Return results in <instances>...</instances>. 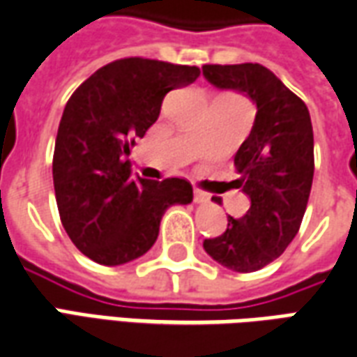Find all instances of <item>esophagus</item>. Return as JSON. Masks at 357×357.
<instances>
[{
  "label": "esophagus",
  "instance_id": "esophagus-1",
  "mask_svg": "<svg viewBox=\"0 0 357 357\" xmlns=\"http://www.w3.org/2000/svg\"><path fill=\"white\" fill-rule=\"evenodd\" d=\"M193 201L195 204H204V202H208V195H204L202 191H195Z\"/></svg>",
  "mask_w": 357,
  "mask_h": 357
}]
</instances>
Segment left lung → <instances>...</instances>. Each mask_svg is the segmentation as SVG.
<instances>
[{"label": "left lung", "mask_w": 357, "mask_h": 357, "mask_svg": "<svg viewBox=\"0 0 357 357\" xmlns=\"http://www.w3.org/2000/svg\"><path fill=\"white\" fill-rule=\"evenodd\" d=\"M218 89L239 91L256 105L255 126L235 155L237 185L250 201L227 229L206 239V255L224 268L258 271L283 255L298 233L314 179V130L304 101L266 66L204 65Z\"/></svg>", "instance_id": "8db88e82"}]
</instances>
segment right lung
Masks as SVG:
<instances>
[{
	"instance_id": "right-lung-1",
	"label": "right lung",
	"mask_w": 357,
	"mask_h": 357,
	"mask_svg": "<svg viewBox=\"0 0 357 357\" xmlns=\"http://www.w3.org/2000/svg\"><path fill=\"white\" fill-rule=\"evenodd\" d=\"M197 66L120 59L68 99L53 155L61 222L76 248L101 266H122L155 245L164 212L193 201L185 179L132 176L130 141L160 114L164 95L199 78Z\"/></svg>"
}]
</instances>
